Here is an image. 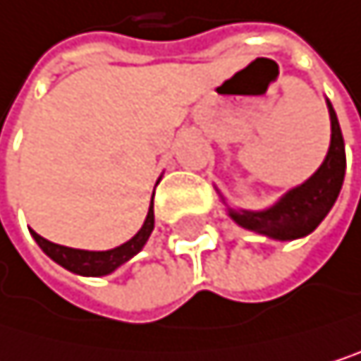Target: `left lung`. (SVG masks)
I'll use <instances>...</instances> for the list:
<instances>
[{
    "instance_id": "1",
    "label": "left lung",
    "mask_w": 361,
    "mask_h": 361,
    "mask_svg": "<svg viewBox=\"0 0 361 361\" xmlns=\"http://www.w3.org/2000/svg\"><path fill=\"white\" fill-rule=\"evenodd\" d=\"M327 109L331 120V140L321 168L305 183L288 189L276 204L262 211L232 209L217 189L221 202L226 204L228 217L234 224L276 241L303 239L317 230V226L325 219V215L331 211L334 202L338 200V193L342 189V180H345V170H347L345 140H342L340 122L329 101H327Z\"/></svg>"
}]
</instances>
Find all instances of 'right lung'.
Listing matches in <instances>:
<instances>
[{"label": "right lung", "mask_w": 361, "mask_h": 361, "mask_svg": "<svg viewBox=\"0 0 361 361\" xmlns=\"http://www.w3.org/2000/svg\"><path fill=\"white\" fill-rule=\"evenodd\" d=\"M161 180V178H159ZM157 180V185H159ZM154 197V193H152ZM154 228V211H152V200L148 207V215L142 224V228L137 230V234L133 239H129L127 243H122L114 250H105V252H90V250H75V247H66V245H58L51 243L44 237H40L38 232L30 230L34 241L40 245V250L60 267L68 269L71 274L77 276H85V278H101V276H109L114 274L118 267H122L127 260H131L135 254L142 252V247L146 245L150 232Z\"/></svg>", "instance_id": "add662e5"}]
</instances>
